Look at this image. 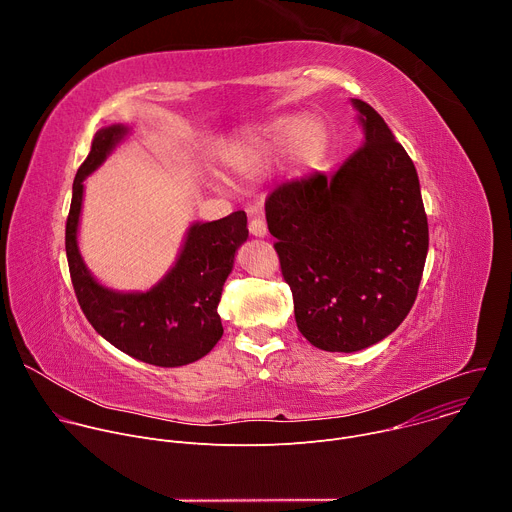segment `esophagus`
Returning <instances> with one entry per match:
<instances>
[{
    "mask_svg": "<svg viewBox=\"0 0 512 512\" xmlns=\"http://www.w3.org/2000/svg\"><path fill=\"white\" fill-rule=\"evenodd\" d=\"M249 233H251L253 237H265V235H267V223L263 221L261 216L251 218V221H249Z\"/></svg>",
    "mask_w": 512,
    "mask_h": 512,
    "instance_id": "obj_1",
    "label": "esophagus"
}]
</instances>
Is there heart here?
I'll return each instance as SVG.
<instances>
[{
  "mask_svg": "<svg viewBox=\"0 0 512 512\" xmlns=\"http://www.w3.org/2000/svg\"><path fill=\"white\" fill-rule=\"evenodd\" d=\"M328 129L314 115H291L245 131L227 150L229 164L243 174H259L283 154L296 174L314 172L328 154Z\"/></svg>",
  "mask_w": 512,
  "mask_h": 512,
  "instance_id": "obj_1",
  "label": "heart"
}]
</instances>
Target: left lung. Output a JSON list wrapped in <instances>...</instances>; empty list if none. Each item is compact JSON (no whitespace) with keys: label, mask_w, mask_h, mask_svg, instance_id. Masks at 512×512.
I'll return each instance as SVG.
<instances>
[{"label":"left lung","mask_w":512,"mask_h":512,"mask_svg":"<svg viewBox=\"0 0 512 512\" xmlns=\"http://www.w3.org/2000/svg\"><path fill=\"white\" fill-rule=\"evenodd\" d=\"M364 131L336 174L275 188L265 202L298 330L328 352L369 348L409 314L429 231L417 170L385 119L352 99Z\"/></svg>","instance_id":"obj_1"}]
</instances>
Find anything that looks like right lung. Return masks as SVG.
<instances>
[{
    "instance_id": "right-lung-1",
    "label": "right lung",
    "mask_w": 512,
    "mask_h": 512,
    "mask_svg": "<svg viewBox=\"0 0 512 512\" xmlns=\"http://www.w3.org/2000/svg\"><path fill=\"white\" fill-rule=\"evenodd\" d=\"M129 127H101L81 164L66 218V259L83 314L121 352L156 367H182L206 356L223 336L218 302L233 271L237 249L247 241V214L237 210L221 221L194 223L172 269L148 291H117L99 283L79 251L85 178L93 174Z\"/></svg>"
}]
</instances>
